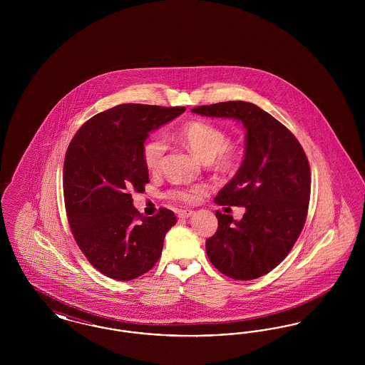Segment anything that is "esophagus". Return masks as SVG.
<instances>
[{
  "mask_svg": "<svg viewBox=\"0 0 365 365\" xmlns=\"http://www.w3.org/2000/svg\"><path fill=\"white\" fill-rule=\"evenodd\" d=\"M192 212L194 210H191V209H179L178 210V217L179 219H187V217H190L191 215H192Z\"/></svg>",
  "mask_w": 365,
  "mask_h": 365,
  "instance_id": "obj_1",
  "label": "esophagus"
}]
</instances>
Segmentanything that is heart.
Here are the masks:
<instances>
[{
	"label": "heart",
	"instance_id": "obj_1",
	"mask_svg": "<svg viewBox=\"0 0 365 365\" xmlns=\"http://www.w3.org/2000/svg\"><path fill=\"white\" fill-rule=\"evenodd\" d=\"M175 138L202 163H207L209 168L219 174L232 173L241 160V150L237 145L228 142L226 131L212 123L192 120L183 124L176 133ZM165 140L161 137H152L142 146V160L146 170L157 174L163 164L165 153ZM208 190L204 185L192 187H176L168 191V197L176 201L191 204L200 194Z\"/></svg>",
	"mask_w": 365,
	"mask_h": 365
}]
</instances>
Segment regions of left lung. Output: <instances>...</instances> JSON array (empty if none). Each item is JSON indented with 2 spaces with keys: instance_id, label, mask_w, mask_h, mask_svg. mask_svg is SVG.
Listing matches in <instances>:
<instances>
[{
  "instance_id": "left-lung-1",
  "label": "left lung",
  "mask_w": 365,
  "mask_h": 365,
  "mask_svg": "<svg viewBox=\"0 0 365 365\" xmlns=\"http://www.w3.org/2000/svg\"><path fill=\"white\" fill-rule=\"evenodd\" d=\"M209 118L242 122L246 146L235 176L219 191L217 205L245 207L241 220L216 210L219 222L205 247L228 278L257 279L286 259L307 220L311 168L289 128L257 105L227 101L191 109Z\"/></svg>"
}]
</instances>
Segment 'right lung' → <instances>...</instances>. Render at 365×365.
<instances>
[{
  "instance_id": "1",
  "label": "right lung",
  "mask_w": 365,
  "mask_h": 365,
  "mask_svg": "<svg viewBox=\"0 0 365 365\" xmlns=\"http://www.w3.org/2000/svg\"><path fill=\"white\" fill-rule=\"evenodd\" d=\"M185 106L122 104L87 120L64 158L63 189L71 231L90 264L108 278L131 280L153 268L165 234L176 225L170 209L145 217L131 191L145 190L149 173L142 146L149 133Z\"/></svg>"
}]
</instances>
